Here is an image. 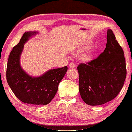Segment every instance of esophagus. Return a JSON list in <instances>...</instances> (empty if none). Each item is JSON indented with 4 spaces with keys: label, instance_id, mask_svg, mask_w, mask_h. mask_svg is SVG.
<instances>
[{
    "label": "esophagus",
    "instance_id": "obj_1",
    "mask_svg": "<svg viewBox=\"0 0 132 132\" xmlns=\"http://www.w3.org/2000/svg\"><path fill=\"white\" fill-rule=\"evenodd\" d=\"M69 66L70 68H75V67H76V64H75L74 63H71L69 64Z\"/></svg>",
    "mask_w": 132,
    "mask_h": 132
}]
</instances>
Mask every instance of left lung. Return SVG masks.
Listing matches in <instances>:
<instances>
[{"mask_svg": "<svg viewBox=\"0 0 132 132\" xmlns=\"http://www.w3.org/2000/svg\"><path fill=\"white\" fill-rule=\"evenodd\" d=\"M79 90L81 99L90 106L101 105L116 97L126 77V61L122 47L111 29L107 43L97 57L77 66Z\"/></svg>", "mask_w": 132, "mask_h": 132, "instance_id": "left-lung-1", "label": "left lung"}]
</instances>
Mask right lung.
Returning a JSON list of instances; mask_svg holds the SVG:
<instances>
[{"label":"right lung","mask_w":132,"mask_h":132,"mask_svg":"<svg viewBox=\"0 0 132 132\" xmlns=\"http://www.w3.org/2000/svg\"><path fill=\"white\" fill-rule=\"evenodd\" d=\"M37 33L38 32H26L19 43L13 48L7 62L6 79L10 89L20 101L35 105H46L55 97L68 67L49 70L37 77L30 76L23 69L20 58L24 45Z\"/></svg>","instance_id":"right-lung-1"}]
</instances>
